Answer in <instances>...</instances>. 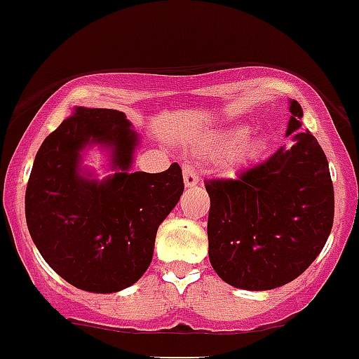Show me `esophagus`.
<instances>
[{"label": "esophagus", "instance_id": "34e87169", "mask_svg": "<svg viewBox=\"0 0 359 359\" xmlns=\"http://www.w3.org/2000/svg\"><path fill=\"white\" fill-rule=\"evenodd\" d=\"M183 182H185V187H196L199 183V172L196 165L183 167Z\"/></svg>", "mask_w": 359, "mask_h": 359}]
</instances>
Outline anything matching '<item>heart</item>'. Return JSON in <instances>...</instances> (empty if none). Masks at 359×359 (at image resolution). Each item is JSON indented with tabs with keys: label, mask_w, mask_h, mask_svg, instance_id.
<instances>
[{
	"label": "heart",
	"mask_w": 359,
	"mask_h": 359,
	"mask_svg": "<svg viewBox=\"0 0 359 359\" xmlns=\"http://www.w3.org/2000/svg\"><path fill=\"white\" fill-rule=\"evenodd\" d=\"M248 128L243 125H234L229 128L211 132L201 142V149L206 155H222L229 153V162L238 163L245 158H250L261 149V139H247Z\"/></svg>",
	"instance_id": "heart-1"
}]
</instances>
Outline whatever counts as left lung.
<instances>
[{
    "label": "left lung",
    "instance_id": "obj_1",
    "mask_svg": "<svg viewBox=\"0 0 359 359\" xmlns=\"http://www.w3.org/2000/svg\"><path fill=\"white\" fill-rule=\"evenodd\" d=\"M287 135L280 148L236 180H206L210 262L229 285L268 291L298 278L326 245L335 196L330 165L310 132L302 105L291 100Z\"/></svg>",
    "mask_w": 359,
    "mask_h": 359
}]
</instances>
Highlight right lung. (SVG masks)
<instances>
[{
	"label": "right lung",
	"instance_id": "1",
	"mask_svg": "<svg viewBox=\"0 0 359 359\" xmlns=\"http://www.w3.org/2000/svg\"><path fill=\"white\" fill-rule=\"evenodd\" d=\"M139 137L114 109L75 107L46 137L26 187V224L47 264L74 287L118 292L135 284L153 257L158 225L183 189L182 167L130 172ZM111 148L112 177L80 174L86 145Z\"/></svg>",
	"mask_w": 359,
	"mask_h": 359
}]
</instances>
